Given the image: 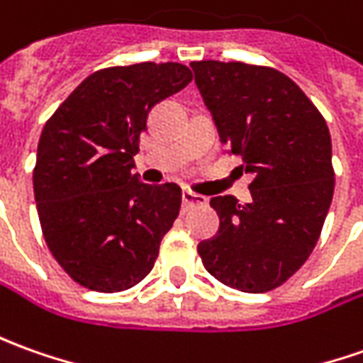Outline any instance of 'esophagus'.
Masks as SVG:
<instances>
[{"instance_id":"esophagus-1","label":"esophagus","mask_w":363,"mask_h":363,"mask_svg":"<svg viewBox=\"0 0 363 363\" xmlns=\"http://www.w3.org/2000/svg\"><path fill=\"white\" fill-rule=\"evenodd\" d=\"M196 204H206V199L192 191H182V208H191Z\"/></svg>"}]
</instances>
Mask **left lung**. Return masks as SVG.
Returning a JSON list of instances; mask_svg holds the SVG:
<instances>
[{
	"mask_svg": "<svg viewBox=\"0 0 363 363\" xmlns=\"http://www.w3.org/2000/svg\"><path fill=\"white\" fill-rule=\"evenodd\" d=\"M220 143L252 174V201L213 196L220 216L199 244L223 284L262 294L284 284L314 250L334 196L332 139L324 117L284 73L223 61L191 63Z\"/></svg>",
	"mask_w": 363,
	"mask_h": 363,
	"instance_id": "1",
	"label": "left lung"
}]
</instances>
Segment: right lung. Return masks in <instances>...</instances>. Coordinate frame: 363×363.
Returning a JSON list of instances; mask_svg holds the SVG:
<instances>
[{
	"mask_svg": "<svg viewBox=\"0 0 363 363\" xmlns=\"http://www.w3.org/2000/svg\"><path fill=\"white\" fill-rule=\"evenodd\" d=\"M192 81L181 63H137L89 75L47 121L33 192L51 254L75 282L123 292L149 274L181 211L174 182L135 174L150 109Z\"/></svg>",
	"mask_w": 363,
	"mask_h": 363,
	"instance_id": "1",
	"label": "right lung"
}]
</instances>
